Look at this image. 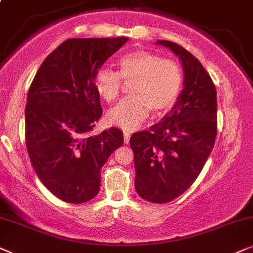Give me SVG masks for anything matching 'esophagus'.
Here are the masks:
<instances>
[{"instance_id": "esophagus-1", "label": "esophagus", "mask_w": 253, "mask_h": 253, "mask_svg": "<svg viewBox=\"0 0 253 253\" xmlns=\"http://www.w3.org/2000/svg\"><path fill=\"white\" fill-rule=\"evenodd\" d=\"M129 139H130V135H129V133H127V132H125L124 133V141H125V143H129Z\"/></svg>"}]
</instances>
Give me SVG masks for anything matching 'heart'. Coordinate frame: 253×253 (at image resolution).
I'll return each instance as SVG.
<instances>
[{"instance_id":"heart-1","label":"heart","mask_w":253,"mask_h":253,"mask_svg":"<svg viewBox=\"0 0 253 253\" xmlns=\"http://www.w3.org/2000/svg\"><path fill=\"white\" fill-rule=\"evenodd\" d=\"M118 73L100 68L95 75V87L106 103L120 95L123 83L130 84V98L110 110L107 119L125 130H134L149 117L166 112L179 95L183 75L174 61L162 59L157 54L139 49L121 56Z\"/></svg>"}]
</instances>
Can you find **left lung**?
I'll return each mask as SVG.
<instances>
[{"instance_id":"1","label":"left lung","mask_w":253,"mask_h":253,"mask_svg":"<svg viewBox=\"0 0 253 253\" xmlns=\"http://www.w3.org/2000/svg\"><path fill=\"white\" fill-rule=\"evenodd\" d=\"M157 45L178 56L183 90L174 105L149 130L133 134L135 190L153 204L169 203L193 184L216 137V89L199 60L176 42Z\"/></svg>"}]
</instances>
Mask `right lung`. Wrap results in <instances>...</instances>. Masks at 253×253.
Returning <instances> with one entry per match:
<instances>
[{"label":"right lung","mask_w":253,"mask_h":253,"mask_svg":"<svg viewBox=\"0 0 253 253\" xmlns=\"http://www.w3.org/2000/svg\"><path fill=\"white\" fill-rule=\"evenodd\" d=\"M127 40H66L43 60L29 89L25 139L30 160L47 190L66 203H86L98 194L100 169L124 143L116 127L98 135L91 132L103 114L95 75Z\"/></svg>","instance_id":"1"}]
</instances>
